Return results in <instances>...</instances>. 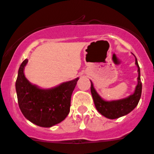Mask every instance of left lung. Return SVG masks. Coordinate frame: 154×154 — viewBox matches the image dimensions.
<instances>
[{
    "mask_svg": "<svg viewBox=\"0 0 154 154\" xmlns=\"http://www.w3.org/2000/svg\"><path fill=\"white\" fill-rule=\"evenodd\" d=\"M136 65L138 68V83L133 94L125 99L113 100V101H106L99 96L91 82V93L93 99L94 104L96 109L99 113L104 116L108 119H114L123 116L126 114L130 113L138 105L142 93V82L140 81V69L139 67L137 59L136 58Z\"/></svg>",
    "mask_w": 154,
    "mask_h": 154,
    "instance_id": "left-lung-1",
    "label": "left lung"
}]
</instances>
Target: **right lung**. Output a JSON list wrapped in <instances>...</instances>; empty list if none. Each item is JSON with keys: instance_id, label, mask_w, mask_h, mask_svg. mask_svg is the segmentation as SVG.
I'll list each match as a JSON object with an SVG mask.
<instances>
[{"instance_id": "right-lung-1", "label": "right lung", "mask_w": 154, "mask_h": 154, "mask_svg": "<svg viewBox=\"0 0 154 154\" xmlns=\"http://www.w3.org/2000/svg\"><path fill=\"white\" fill-rule=\"evenodd\" d=\"M28 59L19 68L15 88L19 108L24 117L37 126L51 127L61 123L70 111L71 97L79 78L51 89H40L24 76Z\"/></svg>"}]
</instances>
